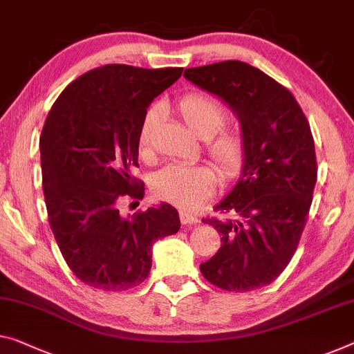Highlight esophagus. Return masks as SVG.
Returning a JSON list of instances; mask_svg holds the SVG:
<instances>
[{
  "label": "esophagus",
  "instance_id": "1",
  "mask_svg": "<svg viewBox=\"0 0 354 354\" xmlns=\"http://www.w3.org/2000/svg\"><path fill=\"white\" fill-rule=\"evenodd\" d=\"M180 221L183 223V225H198L199 220L196 218V216L189 215L188 212H180Z\"/></svg>",
  "mask_w": 354,
  "mask_h": 354
}]
</instances>
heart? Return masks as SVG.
<instances>
[{"label": "heart", "mask_w": 354, "mask_h": 354, "mask_svg": "<svg viewBox=\"0 0 354 354\" xmlns=\"http://www.w3.org/2000/svg\"><path fill=\"white\" fill-rule=\"evenodd\" d=\"M183 123L201 139H207V151L221 176L232 177L241 169L245 155L242 136L236 129H221L226 111L215 97L199 91L185 95L177 104ZM160 118L158 109H150L140 123L138 147L142 155L150 150V139ZM216 177L207 166L162 167L153 176L151 192L161 201L193 210L214 193Z\"/></svg>", "instance_id": "1"}]
</instances>
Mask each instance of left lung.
Masks as SVG:
<instances>
[{"label": "left lung", "instance_id": "obj_1", "mask_svg": "<svg viewBox=\"0 0 354 354\" xmlns=\"http://www.w3.org/2000/svg\"><path fill=\"white\" fill-rule=\"evenodd\" d=\"M183 77L231 109L245 145L237 183L215 205L232 218L204 220L223 243L199 269L221 290H257L285 270L306 226L317 183L310 124L285 86L243 62L189 68Z\"/></svg>", "mask_w": 354, "mask_h": 354}]
</instances>
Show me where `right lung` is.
<instances>
[{
	"instance_id": "1",
	"label": "right lung",
	"mask_w": 354,
	"mask_h": 354,
	"mask_svg": "<svg viewBox=\"0 0 354 354\" xmlns=\"http://www.w3.org/2000/svg\"><path fill=\"white\" fill-rule=\"evenodd\" d=\"M182 71L106 64L71 82L47 115L39 149L48 223L69 269L96 290L142 283L153 243L180 230L171 204L129 218L118 203L144 198L133 176L140 123Z\"/></svg>"
}]
</instances>
